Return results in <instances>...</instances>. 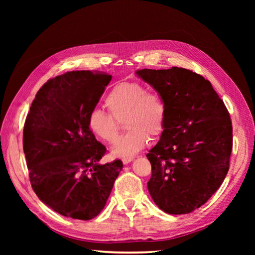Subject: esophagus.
<instances>
[{"instance_id":"esophagus-1","label":"esophagus","mask_w":255,"mask_h":255,"mask_svg":"<svg viewBox=\"0 0 255 255\" xmlns=\"http://www.w3.org/2000/svg\"><path fill=\"white\" fill-rule=\"evenodd\" d=\"M133 159H134V157H126V158L122 159V161H123V164H125V165H128V164L130 163V161H132Z\"/></svg>"}]
</instances>
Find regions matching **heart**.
<instances>
[{
  "label": "heart",
  "instance_id": "heart-1",
  "mask_svg": "<svg viewBox=\"0 0 255 255\" xmlns=\"http://www.w3.org/2000/svg\"><path fill=\"white\" fill-rule=\"evenodd\" d=\"M111 113L95 109L88 115V128L100 139L112 143L118 137L119 121L125 120L128 132L120 137L113 148L116 156L128 157L142 150L149 135L157 137L166 123V105L154 91H145L137 82H121L112 88L105 99Z\"/></svg>",
  "mask_w": 255,
  "mask_h": 255
}]
</instances>
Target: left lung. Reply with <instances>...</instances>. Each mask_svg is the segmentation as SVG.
<instances>
[{
	"label": "left lung",
	"instance_id": "1",
	"mask_svg": "<svg viewBox=\"0 0 255 255\" xmlns=\"http://www.w3.org/2000/svg\"><path fill=\"white\" fill-rule=\"evenodd\" d=\"M166 105L160 139L146 157L152 167L148 189L167 214L181 215L202 206L229 171L233 146L230 114L210 81L187 69H142Z\"/></svg>",
	"mask_w": 255,
	"mask_h": 255
}]
</instances>
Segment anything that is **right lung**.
Here are the masks:
<instances>
[{"mask_svg":"<svg viewBox=\"0 0 255 255\" xmlns=\"http://www.w3.org/2000/svg\"><path fill=\"white\" fill-rule=\"evenodd\" d=\"M112 75L71 71L38 90L23 128V151L33 190L53 211L90 220L101 212L123 167L100 165L107 152L88 128Z\"/></svg>","mask_w":255,"mask_h":255,"instance_id":"1","label":"right lung"}]
</instances>
